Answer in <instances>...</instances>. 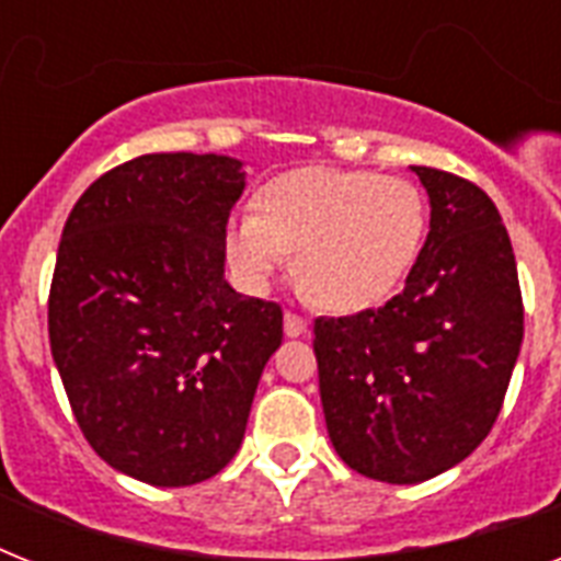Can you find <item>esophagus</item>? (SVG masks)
I'll use <instances>...</instances> for the list:
<instances>
[{
  "instance_id": "obj_1",
  "label": "esophagus",
  "mask_w": 561,
  "mask_h": 561,
  "mask_svg": "<svg viewBox=\"0 0 561 561\" xmlns=\"http://www.w3.org/2000/svg\"><path fill=\"white\" fill-rule=\"evenodd\" d=\"M308 332V320L306 317L294 314V311H285V334L288 337H299V334Z\"/></svg>"
}]
</instances>
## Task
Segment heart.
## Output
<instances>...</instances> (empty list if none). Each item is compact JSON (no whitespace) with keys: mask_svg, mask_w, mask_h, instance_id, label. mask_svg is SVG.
<instances>
[{"mask_svg":"<svg viewBox=\"0 0 561 561\" xmlns=\"http://www.w3.org/2000/svg\"><path fill=\"white\" fill-rule=\"evenodd\" d=\"M427 229L425 197L410 180L308 165L267 180L255 211L227 227V259L250 290H267L297 255L302 288L329 311L358 314L401 288Z\"/></svg>","mask_w":561,"mask_h":561,"instance_id":"heart-1","label":"heart"}]
</instances>
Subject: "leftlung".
<instances>
[{
	"label": "left lung",
	"mask_w": 561,
	"mask_h": 561,
	"mask_svg": "<svg viewBox=\"0 0 561 561\" xmlns=\"http://www.w3.org/2000/svg\"><path fill=\"white\" fill-rule=\"evenodd\" d=\"M431 232L383 308L320 317L314 355L341 460L381 483L454 469L495 425L522 352L518 267L495 203L448 171L410 165Z\"/></svg>",
	"instance_id": "obj_1"
}]
</instances>
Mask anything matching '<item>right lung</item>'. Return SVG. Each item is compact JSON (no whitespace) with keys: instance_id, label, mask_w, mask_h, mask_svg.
Returning a JSON list of instances; mask_svg holds the SVG:
<instances>
[{"instance_id":"add662e5","label":"right lung","mask_w":561,"mask_h":561,"mask_svg":"<svg viewBox=\"0 0 561 561\" xmlns=\"http://www.w3.org/2000/svg\"><path fill=\"white\" fill-rule=\"evenodd\" d=\"M244 162L145 153L69 211L48 294L51 358L101 460L151 486L218 474L244 439L282 308L224 279Z\"/></svg>"}]
</instances>
